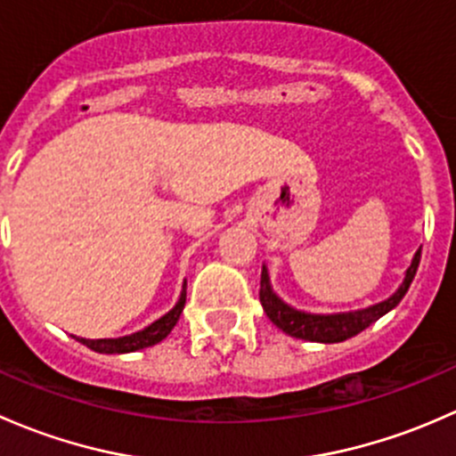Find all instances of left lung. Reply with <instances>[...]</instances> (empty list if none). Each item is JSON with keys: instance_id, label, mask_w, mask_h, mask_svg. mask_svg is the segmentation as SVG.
Masks as SVG:
<instances>
[{"instance_id": "left-lung-1", "label": "left lung", "mask_w": 456, "mask_h": 456, "mask_svg": "<svg viewBox=\"0 0 456 456\" xmlns=\"http://www.w3.org/2000/svg\"><path fill=\"white\" fill-rule=\"evenodd\" d=\"M419 259H421V248L415 252V256H412L411 265H408L406 274H403L402 285L387 300L369 305V307L364 309H354V312H338V314H312V312H303V309H297L292 307V305H288L279 297V294L274 292V289H272L270 272H267V267L263 265L261 289H259L263 312L267 314V318H270L281 331H285L292 338H300V340H309V342H325V345L342 342L346 340V338L358 336L360 331H364L367 327L373 325L375 321H379L384 314H388L393 307L400 305L403 294L408 292L412 279H415L417 267H419Z\"/></svg>"}]
</instances>
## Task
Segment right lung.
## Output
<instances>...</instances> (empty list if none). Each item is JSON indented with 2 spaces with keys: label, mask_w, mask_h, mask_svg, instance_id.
Instances as JSON below:
<instances>
[{
  "label": "right lung",
  "mask_w": 456,
  "mask_h": 456,
  "mask_svg": "<svg viewBox=\"0 0 456 456\" xmlns=\"http://www.w3.org/2000/svg\"><path fill=\"white\" fill-rule=\"evenodd\" d=\"M184 303H186V281L184 285H182V292H180V298H177L175 307H173L171 312L164 314L162 318L153 321L149 327H144V330L129 333V336L98 338V340H89V338H78V336H72V338H77L81 345L89 346V349L96 351V354H131V351L147 349V346H153L158 345V342H162L164 338L171 333L173 327H175L177 321H180V314L182 309H184Z\"/></svg>",
  "instance_id": "add662e5"
}]
</instances>
